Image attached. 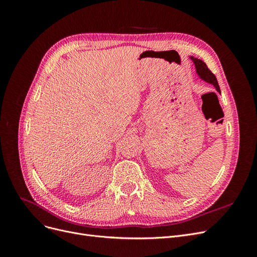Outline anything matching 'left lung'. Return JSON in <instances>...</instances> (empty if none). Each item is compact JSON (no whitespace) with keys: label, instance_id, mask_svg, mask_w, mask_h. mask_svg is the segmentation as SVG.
Segmentation results:
<instances>
[{"label":"left lung","instance_id":"8db88e82","mask_svg":"<svg viewBox=\"0 0 257 257\" xmlns=\"http://www.w3.org/2000/svg\"><path fill=\"white\" fill-rule=\"evenodd\" d=\"M190 59L193 61L194 65H195V69H196V74L198 75L199 78L201 80H204L208 83H211L213 87L215 88V90L221 94V90L219 87V83H217V80L215 78V76L211 73V71L207 67L206 63L204 61H201L200 59L194 58V57H190Z\"/></svg>","mask_w":257,"mask_h":257}]
</instances>
